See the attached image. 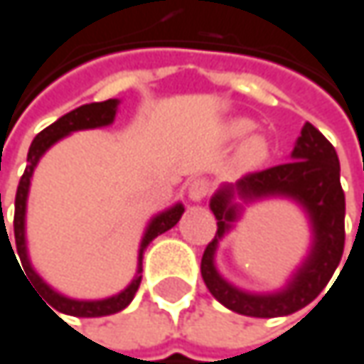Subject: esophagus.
<instances>
[{"label": "esophagus", "mask_w": 364, "mask_h": 364, "mask_svg": "<svg viewBox=\"0 0 364 364\" xmlns=\"http://www.w3.org/2000/svg\"><path fill=\"white\" fill-rule=\"evenodd\" d=\"M208 191H210V183L205 179H193L187 185V198L193 203L202 202L203 198L208 196Z\"/></svg>", "instance_id": "1"}]
</instances>
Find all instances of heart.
I'll use <instances>...</instances> for the list:
<instances>
[{
	"label": "heart",
	"instance_id": "obj_1",
	"mask_svg": "<svg viewBox=\"0 0 364 364\" xmlns=\"http://www.w3.org/2000/svg\"><path fill=\"white\" fill-rule=\"evenodd\" d=\"M251 129H253V121L245 117L228 119L220 127V138L225 141L228 144L241 141L237 148L235 162L243 171H255L264 166L272 152V144L266 134H251Z\"/></svg>",
	"mask_w": 364,
	"mask_h": 364
}]
</instances>
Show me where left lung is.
Masks as SVG:
<instances>
[{
  "instance_id": "8db88e82",
  "label": "left lung",
  "mask_w": 364,
  "mask_h": 364,
  "mask_svg": "<svg viewBox=\"0 0 364 364\" xmlns=\"http://www.w3.org/2000/svg\"><path fill=\"white\" fill-rule=\"evenodd\" d=\"M280 197L296 203L311 228L308 255L282 289L251 293L228 283L215 267L220 241L240 220L247 205ZM218 230L202 257V278L212 296L226 309L247 317H284L307 307L328 287L344 251L346 202L340 185V161L326 136L305 123L294 141L290 162L223 183L210 198Z\"/></svg>"
}]
</instances>
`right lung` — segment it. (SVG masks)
I'll list each match as a JSON object with an SVG mask.
<instances>
[{
	"label": "right lung",
	"instance_id": "1",
	"mask_svg": "<svg viewBox=\"0 0 364 364\" xmlns=\"http://www.w3.org/2000/svg\"><path fill=\"white\" fill-rule=\"evenodd\" d=\"M119 100L117 98H109L105 102H90V105H82L74 111H70L68 115L59 117L55 123H51L49 127H45L36 138L33 139L31 148H28V159H26V171L22 175V179L18 183V191H16V203H14V235L8 237V228L6 223L1 225V230L6 232V245H14L16 251L14 257L18 255L22 264V272H26V280L33 282V289H36L38 294H43L55 311L63 313V315H74V317H102V315H113L123 311L136 296V292L139 289V282H141V257H144V251L146 247L150 245L159 235L166 232L168 228L179 223V218L185 212V205L181 202L173 203L171 208L159 212L156 216L150 218V223L146 226L144 235H141V241H139V251H138V269H136V276L134 280L125 287V289L113 294V296H107V299H92V301H86V299H72V296H65L61 294L59 290H55L51 284H47L43 280V276L34 269L33 262H31V255H28V243H26V205H28V191H31V179H33L34 168L38 161L43 159V154L57 144L59 139L72 136L74 132H82V129H97V127H107L115 121L117 115ZM0 210H1V196H0ZM0 230V235H1ZM12 243H9V239Z\"/></svg>",
	"mask_w": 364,
	"mask_h": 364
}]
</instances>
